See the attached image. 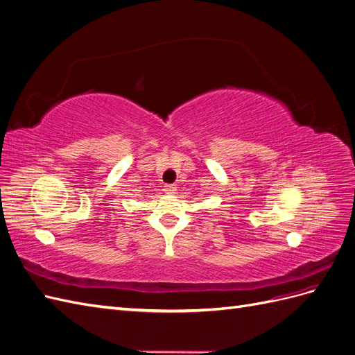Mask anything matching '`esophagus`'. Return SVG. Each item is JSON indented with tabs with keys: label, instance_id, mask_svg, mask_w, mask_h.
Instances as JSON below:
<instances>
[{
	"label": "esophagus",
	"instance_id": "34e87169",
	"mask_svg": "<svg viewBox=\"0 0 355 355\" xmlns=\"http://www.w3.org/2000/svg\"><path fill=\"white\" fill-rule=\"evenodd\" d=\"M164 192H166V194H175V192H176V185H166L164 187Z\"/></svg>",
	"mask_w": 355,
	"mask_h": 355
}]
</instances>
